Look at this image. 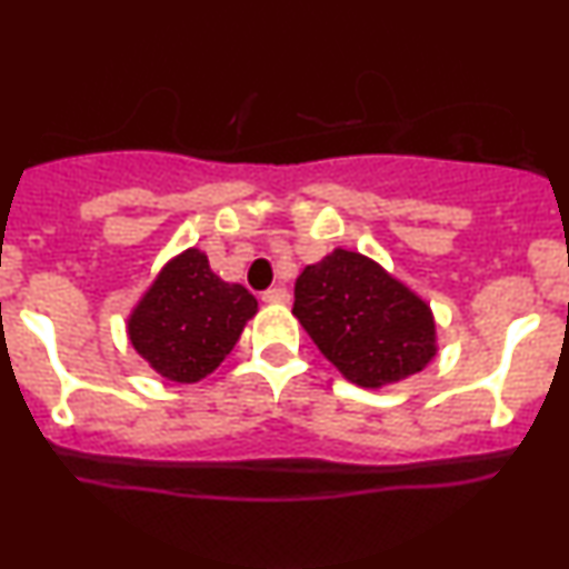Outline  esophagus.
Masks as SVG:
<instances>
[{
	"mask_svg": "<svg viewBox=\"0 0 569 569\" xmlns=\"http://www.w3.org/2000/svg\"><path fill=\"white\" fill-rule=\"evenodd\" d=\"M262 299L267 305H289L291 293H289V289H283V286H272V289H267L262 293Z\"/></svg>",
	"mask_w": 569,
	"mask_h": 569,
	"instance_id": "obj_1",
	"label": "esophagus"
}]
</instances>
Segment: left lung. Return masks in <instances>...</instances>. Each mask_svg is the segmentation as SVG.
I'll return each mask as SVG.
<instances>
[{
    "mask_svg": "<svg viewBox=\"0 0 569 569\" xmlns=\"http://www.w3.org/2000/svg\"><path fill=\"white\" fill-rule=\"evenodd\" d=\"M293 316L345 380L361 388L407 380L439 350L426 299L375 259L345 248L305 267L293 286Z\"/></svg>",
    "mask_w": 569,
    "mask_h": 569,
    "instance_id": "1",
    "label": "left lung"
}]
</instances>
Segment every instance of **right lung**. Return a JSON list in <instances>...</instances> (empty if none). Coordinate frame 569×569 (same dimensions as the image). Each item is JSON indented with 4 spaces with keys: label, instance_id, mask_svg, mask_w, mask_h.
Segmentation results:
<instances>
[{
    "label": "right lung",
    "instance_id": "obj_1",
    "mask_svg": "<svg viewBox=\"0 0 569 569\" xmlns=\"http://www.w3.org/2000/svg\"><path fill=\"white\" fill-rule=\"evenodd\" d=\"M257 299L227 283L200 248H187L160 270L128 318L136 352L166 380L200 382L230 356Z\"/></svg>",
    "mask_w": 569,
    "mask_h": 569
}]
</instances>
